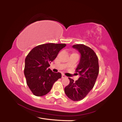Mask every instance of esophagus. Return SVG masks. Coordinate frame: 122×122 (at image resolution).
Segmentation results:
<instances>
[{
  "label": "esophagus",
  "mask_w": 122,
  "mask_h": 122,
  "mask_svg": "<svg viewBox=\"0 0 122 122\" xmlns=\"http://www.w3.org/2000/svg\"><path fill=\"white\" fill-rule=\"evenodd\" d=\"M66 77V76L65 75V74H62V78H65Z\"/></svg>",
  "instance_id": "34e87169"
}]
</instances>
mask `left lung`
<instances>
[{"label":"left lung","instance_id":"1","mask_svg":"<svg viewBox=\"0 0 122 122\" xmlns=\"http://www.w3.org/2000/svg\"><path fill=\"white\" fill-rule=\"evenodd\" d=\"M81 54L80 63L76 69L80 77L74 81L69 78V84L65 88L68 97L74 101L83 99L93 88L99 73L98 57L90 47L83 44L73 46Z\"/></svg>","mask_w":122,"mask_h":122}]
</instances>
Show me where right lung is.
<instances>
[{"mask_svg": "<svg viewBox=\"0 0 122 122\" xmlns=\"http://www.w3.org/2000/svg\"><path fill=\"white\" fill-rule=\"evenodd\" d=\"M65 44H42L33 48L25 59L24 74L26 83L35 96H44L50 92L53 84L61 77L60 73L48 68Z\"/></svg>", "mask_w": 122, "mask_h": 122, "instance_id": "right-lung-1", "label": "right lung"}]
</instances>
